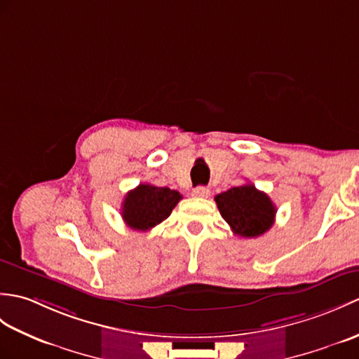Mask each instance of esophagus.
<instances>
[{
  "label": "esophagus",
  "mask_w": 359,
  "mask_h": 359,
  "mask_svg": "<svg viewBox=\"0 0 359 359\" xmlns=\"http://www.w3.org/2000/svg\"><path fill=\"white\" fill-rule=\"evenodd\" d=\"M193 196L198 197V198H206L208 196H210V189H208L206 187H197L193 189Z\"/></svg>",
  "instance_id": "34e87169"
}]
</instances>
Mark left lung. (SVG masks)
Wrapping results in <instances>:
<instances>
[{"instance_id":"8db88e82","label":"left lung","mask_w":359,"mask_h":359,"mask_svg":"<svg viewBox=\"0 0 359 359\" xmlns=\"http://www.w3.org/2000/svg\"><path fill=\"white\" fill-rule=\"evenodd\" d=\"M214 200L232 232L245 238L264 234L271 229L277 214L269 196L258 191L252 183L231 188Z\"/></svg>"}]
</instances>
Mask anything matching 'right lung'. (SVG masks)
<instances>
[{"label": "right lung", "mask_w": 359, "mask_h": 359, "mask_svg": "<svg viewBox=\"0 0 359 359\" xmlns=\"http://www.w3.org/2000/svg\"><path fill=\"white\" fill-rule=\"evenodd\" d=\"M180 198L176 189L140 183L125 196L121 210L122 219L131 229L148 231L168 219Z\"/></svg>", "instance_id": "add662e5"}]
</instances>
